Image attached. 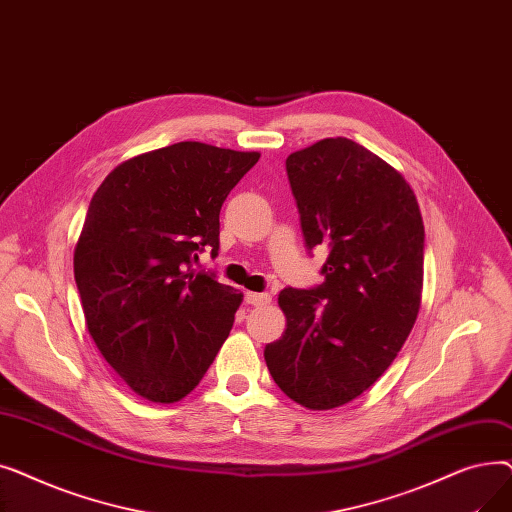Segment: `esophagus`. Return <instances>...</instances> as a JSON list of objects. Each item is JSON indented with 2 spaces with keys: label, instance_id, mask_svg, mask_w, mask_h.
Returning <instances> with one entry per match:
<instances>
[{
  "label": "esophagus",
  "instance_id": "1",
  "mask_svg": "<svg viewBox=\"0 0 512 512\" xmlns=\"http://www.w3.org/2000/svg\"><path fill=\"white\" fill-rule=\"evenodd\" d=\"M245 301L247 305H255V307H261V305H267L272 301V297L267 292H245Z\"/></svg>",
  "mask_w": 512,
  "mask_h": 512
}]
</instances>
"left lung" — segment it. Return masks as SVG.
<instances>
[{
    "mask_svg": "<svg viewBox=\"0 0 512 512\" xmlns=\"http://www.w3.org/2000/svg\"><path fill=\"white\" fill-rule=\"evenodd\" d=\"M286 174L305 247H326L328 259L324 282L280 292L286 330L263 357L286 396L326 411L361 396L409 338L425 230L407 180L351 139L288 155Z\"/></svg>",
    "mask_w": 512,
    "mask_h": 512,
    "instance_id": "1",
    "label": "left lung"
}]
</instances>
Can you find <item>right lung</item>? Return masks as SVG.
I'll return each mask as SVG.
<instances>
[{
    "label": "right lung",
    "instance_id": "1",
    "mask_svg": "<svg viewBox=\"0 0 512 512\" xmlns=\"http://www.w3.org/2000/svg\"><path fill=\"white\" fill-rule=\"evenodd\" d=\"M259 161L184 141L120 164L91 199L74 249L89 334L151 402L193 392L228 338L242 294L197 272L220 249V209Z\"/></svg>",
    "mask_w": 512,
    "mask_h": 512
}]
</instances>
